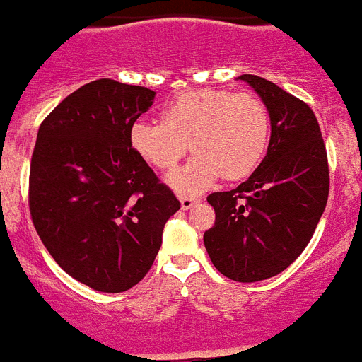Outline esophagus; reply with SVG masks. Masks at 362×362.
I'll list each match as a JSON object with an SVG mask.
<instances>
[{"label":"esophagus","instance_id":"34e87169","mask_svg":"<svg viewBox=\"0 0 362 362\" xmlns=\"http://www.w3.org/2000/svg\"><path fill=\"white\" fill-rule=\"evenodd\" d=\"M200 202V197H193V195H182L180 197V204L182 209H191L195 204Z\"/></svg>","mask_w":362,"mask_h":362}]
</instances>
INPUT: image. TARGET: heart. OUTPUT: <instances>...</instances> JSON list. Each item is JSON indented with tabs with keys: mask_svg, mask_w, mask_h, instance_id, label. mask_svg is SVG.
Listing matches in <instances>:
<instances>
[{
	"mask_svg": "<svg viewBox=\"0 0 362 362\" xmlns=\"http://www.w3.org/2000/svg\"><path fill=\"white\" fill-rule=\"evenodd\" d=\"M158 121L130 124V147L158 171H173L187 141L195 156L169 176L180 193H199L224 176L241 180L256 171L270 144V115L265 103L248 92L193 90L176 95Z\"/></svg>",
	"mask_w": 362,
	"mask_h": 362,
	"instance_id": "heart-1",
	"label": "heart"
}]
</instances>
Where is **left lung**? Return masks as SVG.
<instances>
[{"instance_id":"obj_1","label":"left lung","mask_w":362,"mask_h":362,"mask_svg":"<svg viewBox=\"0 0 362 362\" xmlns=\"http://www.w3.org/2000/svg\"><path fill=\"white\" fill-rule=\"evenodd\" d=\"M239 78L269 110V151L247 182L208 197L215 224L204 245L221 274L252 284L284 272L308 247L329 195V167L309 105L257 75Z\"/></svg>"}]
</instances>
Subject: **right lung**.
I'll list each match as a JSON object with an SVG mask.
<instances>
[{
  "mask_svg": "<svg viewBox=\"0 0 362 362\" xmlns=\"http://www.w3.org/2000/svg\"><path fill=\"white\" fill-rule=\"evenodd\" d=\"M153 101L148 88L99 78L69 93L36 136L33 224L60 269L101 293H123L145 278L167 218L180 209L130 147V124Z\"/></svg>",
  "mask_w": 362,
  "mask_h": 362,
  "instance_id": "obj_1",
  "label": "right lung"
}]
</instances>
